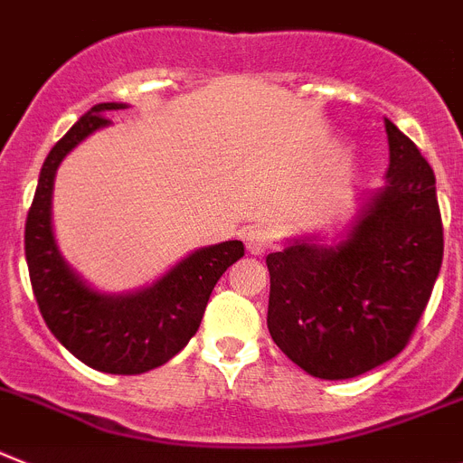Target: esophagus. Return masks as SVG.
<instances>
[{"mask_svg":"<svg viewBox=\"0 0 463 463\" xmlns=\"http://www.w3.org/2000/svg\"><path fill=\"white\" fill-rule=\"evenodd\" d=\"M270 232L266 231H251L250 235H247V247H250L251 254H263V251L270 247Z\"/></svg>","mask_w":463,"mask_h":463,"instance_id":"34e87169","label":"esophagus"}]
</instances>
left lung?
<instances>
[{
  "label": "left lung",
  "mask_w": 463,
  "mask_h": 463,
  "mask_svg": "<svg viewBox=\"0 0 463 463\" xmlns=\"http://www.w3.org/2000/svg\"><path fill=\"white\" fill-rule=\"evenodd\" d=\"M388 184L336 247L294 242L266 256L268 332L317 379H353L398 355L442 263L433 169L386 119Z\"/></svg>",
  "instance_id": "1"
}]
</instances>
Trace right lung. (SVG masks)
Listing matches in <instances>:
<instances>
[{
  "label": "right lung",
  "instance_id": "right-lung-1",
  "mask_svg": "<svg viewBox=\"0 0 463 463\" xmlns=\"http://www.w3.org/2000/svg\"><path fill=\"white\" fill-rule=\"evenodd\" d=\"M99 103L52 147L25 221V259L46 327L81 363L108 374H143L184 351L200 327L213 285L244 256L240 240L197 250L162 279L129 297L89 289L61 259L52 232V190L61 159L89 134L110 124Z\"/></svg>",
  "mask_w": 463,
  "mask_h": 463
}]
</instances>
